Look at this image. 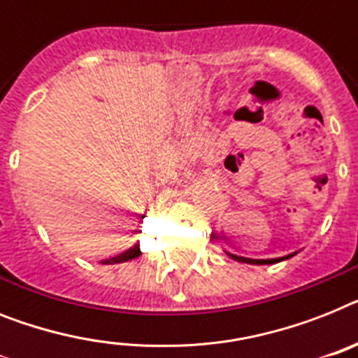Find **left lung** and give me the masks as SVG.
<instances>
[{
	"label": "left lung",
	"instance_id": "obj_1",
	"mask_svg": "<svg viewBox=\"0 0 358 358\" xmlns=\"http://www.w3.org/2000/svg\"><path fill=\"white\" fill-rule=\"evenodd\" d=\"M298 252H294V254H289V255H283V257H275V259H252V257H243V255H235V254H229V252H226V255L228 257H231L234 261H239V263H246V264H274V263H280V261H285L289 259V257H292V255H296Z\"/></svg>",
	"mask_w": 358,
	"mask_h": 358
}]
</instances>
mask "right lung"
<instances>
[{
	"label": "right lung",
	"instance_id": "1",
	"mask_svg": "<svg viewBox=\"0 0 358 358\" xmlns=\"http://www.w3.org/2000/svg\"><path fill=\"white\" fill-rule=\"evenodd\" d=\"M143 219H145V215H143ZM139 255H141V250H139V245H134V246H130L129 250H124V252H121V254L113 255V257H110V259L101 261V263H103V264L127 263V261L136 259V257H139Z\"/></svg>",
	"mask_w": 358,
	"mask_h": 358
}]
</instances>
